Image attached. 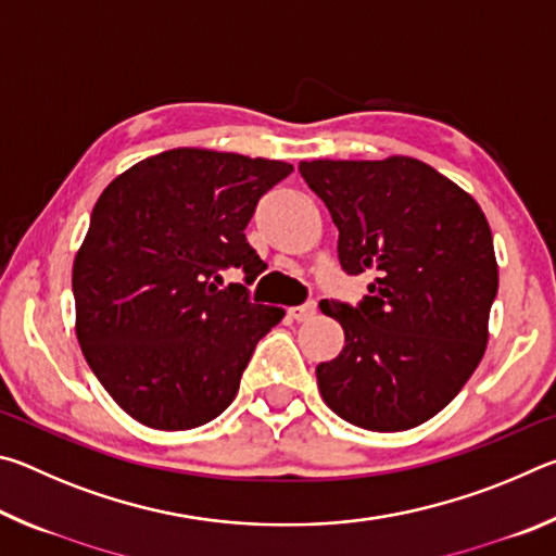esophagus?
Listing matches in <instances>:
<instances>
[{
	"label": "esophagus",
	"mask_w": 556,
	"mask_h": 556,
	"mask_svg": "<svg viewBox=\"0 0 556 556\" xmlns=\"http://www.w3.org/2000/svg\"><path fill=\"white\" fill-rule=\"evenodd\" d=\"M314 314H316V301H306V304L289 308V316L294 318V321H306V318H312Z\"/></svg>",
	"instance_id": "1"
}]
</instances>
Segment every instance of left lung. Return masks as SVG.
I'll return each mask as SVG.
<instances>
[{"mask_svg":"<svg viewBox=\"0 0 556 556\" xmlns=\"http://www.w3.org/2000/svg\"><path fill=\"white\" fill-rule=\"evenodd\" d=\"M299 174L331 213L345 275L372 277L355 306L321 301L345 333L338 357L316 368L321 397L355 427H417L485 353L497 265L481 205L409 156L316 159Z\"/></svg>","mask_w":556,"mask_h":556,"instance_id":"obj_1","label":"left lung"}]
</instances>
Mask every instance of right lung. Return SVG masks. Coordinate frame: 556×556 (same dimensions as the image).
Wrapping results in <instances>:
<instances>
[{
	"label": "right lung",
	"instance_id": "1",
	"mask_svg": "<svg viewBox=\"0 0 556 556\" xmlns=\"http://www.w3.org/2000/svg\"><path fill=\"white\" fill-rule=\"evenodd\" d=\"M294 166L168 149L127 168L96 203L73 262L83 355L129 417L201 427L235 400L260 338L281 321L252 304L265 262L244 238L262 195ZM240 268L242 286L222 287Z\"/></svg>",
	"mask_w": 556,
	"mask_h": 556
}]
</instances>
